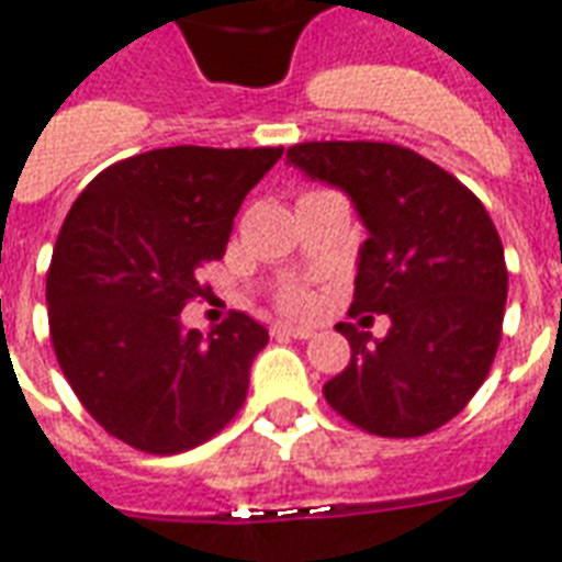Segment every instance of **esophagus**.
I'll list each match as a JSON object with an SVG mask.
<instances>
[{
  "mask_svg": "<svg viewBox=\"0 0 562 562\" xmlns=\"http://www.w3.org/2000/svg\"><path fill=\"white\" fill-rule=\"evenodd\" d=\"M271 336H277V338H312L315 333H312L310 327H289V324H273Z\"/></svg>",
  "mask_w": 562,
  "mask_h": 562,
  "instance_id": "1",
  "label": "esophagus"
}]
</instances>
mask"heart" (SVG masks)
Returning a JSON list of instances; mask_svg holds the SVG:
<instances>
[{"label":"heart","instance_id":"b5f03b06","mask_svg":"<svg viewBox=\"0 0 562 562\" xmlns=\"http://www.w3.org/2000/svg\"><path fill=\"white\" fill-rule=\"evenodd\" d=\"M277 306H280L285 315H310V312L315 310V294H312V289L306 282L291 280L277 291Z\"/></svg>","mask_w":562,"mask_h":562}]
</instances>
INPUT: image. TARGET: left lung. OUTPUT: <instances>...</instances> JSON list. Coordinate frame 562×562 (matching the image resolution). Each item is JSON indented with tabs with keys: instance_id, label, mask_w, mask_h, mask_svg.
Listing matches in <instances>:
<instances>
[{
	"instance_id": "obj_1",
	"label": "left lung",
	"mask_w": 562,
	"mask_h": 562,
	"mask_svg": "<svg viewBox=\"0 0 562 562\" xmlns=\"http://www.w3.org/2000/svg\"><path fill=\"white\" fill-rule=\"evenodd\" d=\"M341 188L368 229L350 315H389L385 338L338 324L348 368L324 385L359 430L415 439L465 409L501 345L507 265L490 212L415 149L380 140H306L285 153Z\"/></svg>"
}]
</instances>
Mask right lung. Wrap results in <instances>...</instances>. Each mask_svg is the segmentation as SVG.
I'll return each mask as SVG.
<instances>
[{"instance_id":"add662e5","label":"right lung","mask_w":562,"mask_h":562,"mask_svg":"<svg viewBox=\"0 0 562 562\" xmlns=\"http://www.w3.org/2000/svg\"><path fill=\"white\" fill-rule=\"evenodd\" d=\"M282 147H167L123 158L64 217L46 271L49 336L102 430L144 453H182L233 422L268 329L244 312L203 336L179 312L226 252L233 221Z\"/></svg>"}]
</instances>
